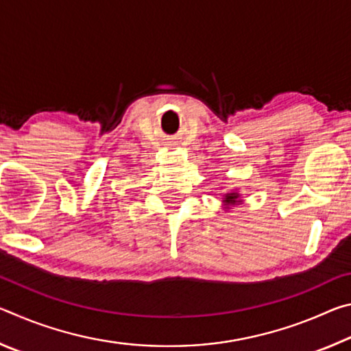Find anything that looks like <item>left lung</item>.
Returning a JSON list of instances; mask_svg holds the SVG:
<instances>
[{
	"mask_svg": "<svg viewBox=\"0 0 351 351\" xmlns=\"http://www.w3.org/2000/svg\"><path fill=\"white\" fill-rule=\"evenodd\" d=\"M237 198H239V195L237 193H229V195H226V201H228V203H235L237 201Z\"/></svg>",
	"mask_w": 351,
	"mask_h": 351,
	"instance_id": "left-lung-1",
	"label": "left lung"
}]
</instances>
